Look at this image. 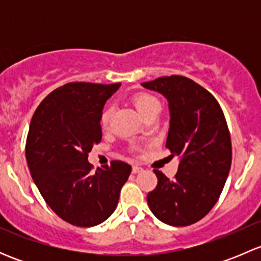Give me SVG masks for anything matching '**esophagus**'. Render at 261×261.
Segmentation results:
<instances>
[{
	"label": "esophagus",
	"instance_id": "34e87169",
	"mask_svg": "<svg viewBox=\"0 0 261 261\" xmlns=\"http://www.w3.org/2000/svg\"><path fill=\"white\" fill-rule=\"evenodd\" d=\"M143 172V168L141 167H138V165H134L133 167V173L134 174H138V173Z\"/></svg>",
	"mask_w": 261,
	"mask_h": 261
}]
</instances>
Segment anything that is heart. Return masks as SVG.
<instances>
[{"label":"heart","instance_id":"heart-1","mask_svg":"<svg viewBox=\"0 0 261 261\" xmlns=\"http://www.w3.org/2000/svg\"><path fill=\"white\" fill-rule=\"evenodd\" d=\"M133 103L139 111V114L143 116L144 118L147 115L152 114V112H159L160 103L155 97L150 96V94L139 93L133 97ZM112 116H114V109L111 106L106 107L101 115V126L103 128H109L110 123H111Z\"/></svg>","mask_w":261,"mask_h":261}]
</instances>
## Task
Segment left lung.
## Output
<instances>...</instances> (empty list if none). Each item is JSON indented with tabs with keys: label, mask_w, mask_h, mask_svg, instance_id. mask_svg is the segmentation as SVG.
Wrapping results in <instances>:
<instances>
[{
	"label": "left lung",
	"mask_w": 261,
	"mask_h": 261,
	"mask_svg": "<svg viewBox=\"0 0 261 261\" xmlns=\"http://www.w3.org/2000/svg\"><path fill=\"white\" fill-rule=\"evenodd\" d=\"M168 99L170 127L167 147L179 156L174 179L154 170L158 184L147 193L155 217L170 226H188L212 210L227 179L232 160L230 131L217 99L183 75L141 83Z\"/></svg>",
	"instance_id": "8db88e82"
}]
</instances>
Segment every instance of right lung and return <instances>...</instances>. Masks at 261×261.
<instances>
[{"mask_svg":"<svg viewBox=\"0 0 261 261\" xmlns=\"http://www.w3.org/2000/svg\"><path fill=\"white\" fill-rule=\"evenodd\" d=\"M120 86L67 83L49 93L31 118L25 149L31 177L50 208L73 226L106 221L131 173L120 160L92 173L88 162L102 139V110Z\"/></svg>","mask_w":261,"mask_h":261,"instance_id":"add662e5","label":"right lung"}]
</instances>
